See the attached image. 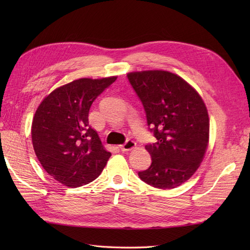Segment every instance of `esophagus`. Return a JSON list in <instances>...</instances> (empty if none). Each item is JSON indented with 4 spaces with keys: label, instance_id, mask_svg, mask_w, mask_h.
<instances>
[{
    "label": "esophagus",
    "instance_id": "1",
    "mask_svg": "<svg viewBox=\"0 0 250 250\" xmlns=\"http://www.w3.org/2000/svg\"><path fill=\"white\" fill-rule=\"evenodd\" d=\"M135 146H137V144L135 142H133L132 140H127L123 145H120V149L122 151H129L131 149H133Z\"/></svg>",
    "mask_w": 250,
    "mask_h": 250
}]
</instances>
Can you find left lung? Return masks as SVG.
I'll use <instances>...</instances> for the list:
<instances>
[{
  "label": "left lung",
  "mask_w": 250,
  "mask_h": 250,
  "mask_svg": "<svg viewBox=\"0 0 250 250\" xmlns=\"http://www.w3.org/2000/svg\"><path fill=\"white\" fill-rule=\"evenodd\" d=\"M146 112L156 143L146 150L152 163L139 177L158 188H174L196 172L208 148L209 121L198 93L177 75L144 71L127 75Z\"/></svg>",
  "instance_id": "1"
}]
</instances>
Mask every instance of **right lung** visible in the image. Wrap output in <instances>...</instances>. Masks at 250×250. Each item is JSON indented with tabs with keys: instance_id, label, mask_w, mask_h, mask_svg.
Wrapping results in <instances>:
<instances>
[{
	"instance_id": "obj_1",
	"label": "right lung",
	"mask_w": 250,
	"mask_h": 250,
	"mask_svg": "<svg viewBox=\"0 0 250 250\" xmlns=\"http://www.w3.org/2000/svg\"><path fill=\"white\" fill-rule=\"evenodd\" d=\"M117 77L81 78L56 88L43 99L32 122L35 154L55 180L77 188L100 175L111 153L88 125L93 102Z\"/></svg>"
}]
</instances>
